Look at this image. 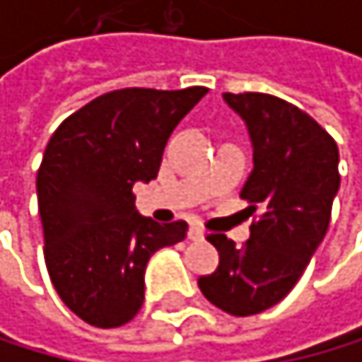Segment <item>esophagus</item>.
Returning a JSON list of instances; mask_svg holds the SVG:
<instances>
[{
	"mask_svg": "<svg viewBox=\"0 0 362 362\" xmlns=\"http://www.w3.org/2000/svg\"><path fill=\"white\" fill-rule=\"evenodd\" d=\"M187 239H190V241H203V230L192 226L190 230H187Z\"/></svg>",
	"mask_w": 362,
	"mask_h": 362,
	"instance_id": "esophagus-1",
	"label": "esophagus"
}]
</instances>
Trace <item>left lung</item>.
Returning <instances> with one entry per match:
<instances>
[{"mask_svg":"<svg viewBox=\"0 0 362 362\" xmlns=\"http://www.w3.org/2000/svg\"><path fill=\"white\" fill-rule=\"evenodd\" d=\"M245 121L254 170L241 199L259 218L239 247L226 234H210L218 267L199 279L203 296L232 316H252L276 305L303 276L329 226L339 192V146L294 103L263 93H226Z\"/></svg>","mask_w":362,"mask_h":362,"instance_id":"1","label":"left lung"}]
</instances>
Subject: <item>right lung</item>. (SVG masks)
I'll return each mask as SVG.
<instances>
[{
  "label": "right lung",
  "instance_id": "right-lung-1",
  "mask_svg": "<svg viewBox=\"0 0 362 362\" xmlns=\"http://www.w3.org/2000/svg\"><path fill=\"white\" fill-rule=\"evenodd\" d=\"M205 93L203 86L112 90L50 136L37 172L44 259L57 294L88 325L132 321L150 257L185 239V221L159 226L139 214L132 187L157 179L172 130Z\"/></svg>",
  "mask_w": 362,
  "mask_h": 362
}]
</instances>
